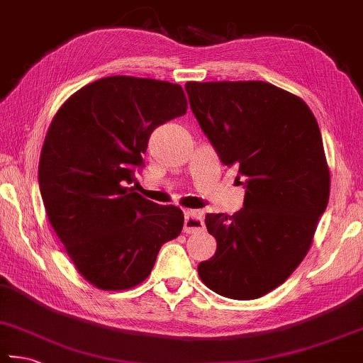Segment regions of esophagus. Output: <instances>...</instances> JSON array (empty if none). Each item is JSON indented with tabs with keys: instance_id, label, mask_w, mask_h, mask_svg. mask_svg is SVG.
Masks as SVG:
<instances>
[{
	"instance_id": "1",
	"label": "esophagus",
	"mask_w": 363,
	"mask_h": 363,
	"mask_svg": "<svg viewBox=\"0 0 363 363\" xmlns=\"http://www.w3.org/2000/svg\"><path fill=\"white\" fill-rule=\"evenodd\" d=\"M184 217H186V219H184V232L186 233H195L204 228L203 214L200 211H186Z\"/></svg>"
}]
</instances>
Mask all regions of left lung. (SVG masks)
I'll use <instances>...</instances> for the list:
<instances>
[{
    "instance_id": "left-lung-1",
    "label": "left lung",
    "mask_w": 363,
    "mask_h": 363,
    "mask_svg": "<svg viewBox=\"0 0 363 363\" xmlns=\"http://www.w3.org/2000/svg\"><path fill=\"white\" fill-rule=\"evenodd\" d=\"M186 90L203 133L246 189L238 213L204 219L217 249L199 274L227 298H260L305 259L327 208L318 121L301 98L268 82H187Z\"/></svg>"
}]
</instances>
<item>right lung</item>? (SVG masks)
Returning <instances> with one entry per match:
<instances>
[{"mask_svg": "<svg viewBox=\"0 0 363 363\" xmlns=\"http://www.w3.org/2000/svg\"><path fill=\"white\" fill-rule=\"evenodd\" d=\"M187 113L181 85L109 76L71 95L52 121L39 189L52 228L79 273L103 291H127L152 272L184 214L125 187L143 168L149 136Z\"/></svg>", "mask_w": 363, "mask_h": 363, "instance_id": "add662e5", "label": "right lung"}]
</instances>
